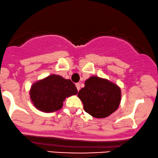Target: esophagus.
Returning <instances> with one entry per match:
<instances>
[{"mask_svg":"<svg viewBox=\"0 0 158 158\" xmlns=\"http://www.w3.org/2000/svg\"><path fill=\"white\" fill-rule=\"evenodd\" d=\"M75 85H76V87H77V91H79L80 89H81V87H80V83H76Z\"/></svg>","mask_w":158,"mask_h":158,"instance_id":"obj_1","label":"esophagus"}]
</instances>
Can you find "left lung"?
<instances>
[{
  "instance_id": "1",
  "label": "left lung",
  "mask_w": 158,
  "mask_h": 158,
  "mask_svg": "<svg viewBox=\"0 0 158 158\" xmlns=\"http://www.w3.org/2000/svg\"><path fill=\"white\" fill-rule=\"evenodd\" d=\"M77 96L83 109L94 118H106L117 110L121 102L122 91L117 84L106 78L91 76L85 81V86Z\"/></svg>"
}]
</instances>
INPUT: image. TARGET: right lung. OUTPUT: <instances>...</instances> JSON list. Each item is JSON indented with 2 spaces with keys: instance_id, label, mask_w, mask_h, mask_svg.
Instances as JSON below:
<instances>
[{
  "instance_id": "obj_1",
  "label": "right lung",
  "mask_w": 158,
  "mask_h": 158,
  "mask_svg": "<svg viewBox=\"0 0 158 158\" xmlns=\"http://www.w3.org/2000/svg\"><path fill=\"white\" fill-rule=\"evenodd\" d=\"M77 94V88L71 80L55 74L36 81L29 91L32 104L44 113L60 110L66 98Z\"/></svg>"
}]
</instances>
